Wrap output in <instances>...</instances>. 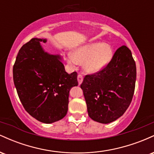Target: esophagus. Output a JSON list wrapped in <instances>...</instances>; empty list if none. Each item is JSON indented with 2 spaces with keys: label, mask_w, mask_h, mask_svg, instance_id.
<instances>
[{
  "label": "esophagus",
  "mask_w": 154,
  "mask_h": 154,
  "mask_svg": "<svg viewBox=\"0 0 154 154\" xmlns=\"http://www.w3.org/2000/svg\"><path fill=\"white\" fill-rule=\"evenodd\" d=\"M77 80H78L79 84L80 85L83 80V76L82 75H80V74H79L78 76H77Z\"/></svg>",
  "instance_id": "obj_1"
}]
</instances>
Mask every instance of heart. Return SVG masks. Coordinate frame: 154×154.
<instances>
[{
  "mask_svg": "<svg viewBox=\"0 0 154 154\" xmlns=\"http://www.w3.org/2000/svg\"><path fill=\"white\" fill-rule=\"evenodd\" d=\"M114 50L110 45L104 43H94L77 48L73 54H69L67 61L72 66L84 63V68L89 73L100 71L110 62Z\"/></svg>",
  "mask_w": 154,
  "mask_h": 154,
  "instance_id": "heart-1",
  "label": "heart"
}]
</instances>
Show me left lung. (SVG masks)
I'll return each instance as SVG.
<instances>
[{
  "instance_id": "1",
  "label": "left lung",
  "mask_w": 154,
  "mask_h": 154,
  "mask_svg": "<svg viewBox=\"0 0 154 154\" xmlns=\"http://www.w3.org/2000/svg\"><path fill=\"white\" fill-rule=\"evenodd\" d=\"M135 80L136 65L131 51L122 45L106 66L86 75L80 85L90 117L108 124L122 116L132 101Z\"/></svg>"
}]
</instances>
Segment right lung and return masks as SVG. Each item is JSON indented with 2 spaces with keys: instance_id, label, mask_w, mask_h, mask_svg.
<instances>
[{
  "instance_id": "1",
  "label": "right lung",
  "mask_w": 154,
  "mask_h": 154,
  "mask_svg": "<svg viewBox=\"0 0 154 154\" xmlns=\"http://www.w3.org/2000/svg\"><path fill=\"white\" fill-rule=\"evenodd\" d=\"M40 42L46 40L32 38L21 48L13 77L24 109L38 121L50 124L66 115L69 91L78 85L77 73L66 72L61 56L45 52Z\"/></svg>"
}]
</instances>
